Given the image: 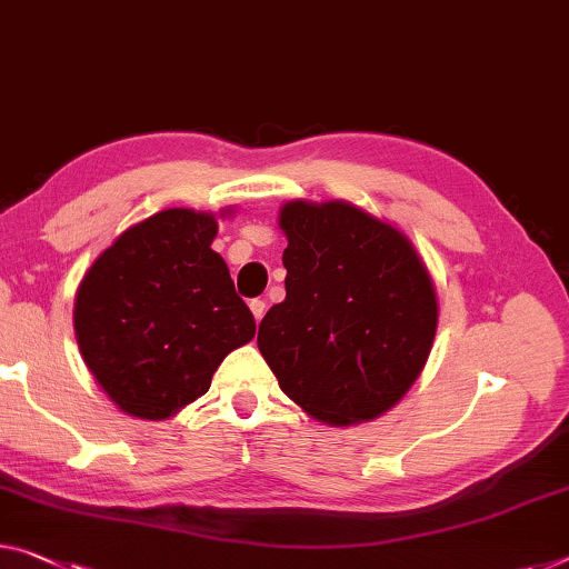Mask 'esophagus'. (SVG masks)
Segmentation results:
<instances>
[{
  "label": "esophagus",
  "instance_id": "34e87169",
  "mask_svg": "<svg viewBox=\"0 0 569 569\" xmlns=\"http://www.w3.org/2000/svg\"><path fill=\"white\" fill-rule=\"evenodd\" d=\"M249 308H251V315H254V320L261 322V318H264V312H267V302L264 300H251Z\"/></svg>",
  "mask_w": 569,
  "mask_h": 569
}]
</instances>
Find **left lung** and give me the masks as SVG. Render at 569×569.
<instances>
[{
	"label": "left lung",
	"mask_w": 569,
	"mask_h": 569,
	"mask_svg": "<svg viewBox=\"0 0 569 569\" xmlns=\"http://www.w3.org/2000/svg\"><path fill=\"white\" fill-rule=\"evenodd\" d=\"M279 229L287 297L257 338L279 389L333 427L389 412L422 373L440 315L415 243L346 200H290Z\"/></svg>",
	"instance_id": "8db88e82"
}]
</instances>
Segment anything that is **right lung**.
I'll use <instances>...</instances> for the list:
<instances>
[{
	"label": "right lung",
	"mask_w": 569,
	"mask_h": 569,
	"mask_svg": "<svg viewBox=\"0 0 569 569\" xmlns=\"http://www.w3.org/2000/svg\"><path fill=\"white\" fill-rule=\"evenodd\" d=\"M216 233V213L168 208L117 236L78 284V351L129 417L157 422L178 415L206 395L223 358L257 333L229 267L211 249Z\"/></svg>",
	"instance_id": "1"
}]
</instances>
